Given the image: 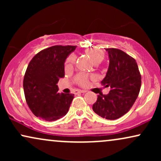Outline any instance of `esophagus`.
<instances>
[{"label":"esophagus","instance_id":"34e87169","mask_svg":"<svg viewBox=\"0 0 161 161\" xmlns=\"http://www.w3.org/2000/svg\"><path fill=\"white\" fill-rule=\"evenodd\" d=\"M75 94H77V93H86V90H76V91H75Z\"/></svg>","mask_w":161,"mask_h":161}]
</instances>
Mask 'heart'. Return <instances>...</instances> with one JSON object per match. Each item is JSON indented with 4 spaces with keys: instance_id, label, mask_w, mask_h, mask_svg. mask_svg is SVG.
<instances>
[{
    "instance_id": "obj_1",
    "label": "heart",
    "mask_w": 161,
    "mask_h": 161,
    "mask_svg": "<svg viewBox=\"0 0 161 161\" xmlns=\"http://www.w3.org/2000/svg\"><path fill=\"white\" fill-rule=\"evenodd\" d=\"M88 55L94 63L95 62H101L104 58V53L99 50H91V51L87 52ZM75 61V58L74 56H70L66 60V69H69L73 67ZM76 80L79 84L82 86H86L88 82V76L86 74H80L76 77Z\"/></svg>"
}]
</instances>
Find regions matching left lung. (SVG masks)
Segmentation results:
<instances>
[{
    "mask_svg": "<svg viewBox=\"0 0 161 161\" xmlns=\"http://www.w3.org/2000/svg\"><path fill=\"white\" fill-rule=\"evenodd\" d=\"M109 66L101 84L110 88L108 95L97 96L92 106L94 112L107 119H116L129 111L137 99L142 77L135 59L123 51L105 48Z\"/></svg>",
    "mask_w": 161,
    "mask_h": 161,
    "instance_id": "1",
    "label": "left lung"
}]
</instances>
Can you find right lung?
<instances>
[{"label":"right lung","mask_w":161,"mask_h":161,"mask_svg":"<svg viewBox=\"0 0 161 161\" xmlns=\"http://www.w3.org/2000/svg\"><path fill=\"white\" fill-rule=\"evenodd\" d=\"M76 46L56 45L40 51L28 65L23 90L29 108L37 117L55 121L67 114L73 94L58 93L57 82L65 75L64 63Z\"/></svg>","instance_id":"1"}]
</instances>
